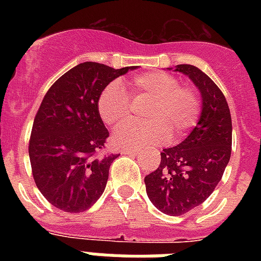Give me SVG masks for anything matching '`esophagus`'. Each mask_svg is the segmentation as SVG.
<instances>
[{"instance_id":"obj_1","label":"esophagus","mask_w":261,"mask_h":261,"mask_svg":"<svg viewBox=\"0 0 261 261\" xmlns=\"http://www.w3.org/2000/svg\"><path fill=\"white\" fill-rule=\"evenodd\" d=\"M123 154H133V155H137L139 154V151L137 150V149H124V150H122Z\"/></svg>"}]
</instances>
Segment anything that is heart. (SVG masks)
<instances>
[{
  "instance_id": "b5f03b06",
  "label": "heart",
  "mask_w": 261,
  "mask_h": 261,
  "mask_svg": "<svg viewBox=\"0 0 261 261\" xmlns=\"http://www.w3.org/2000/svg\"><path fill=\"white\" fill-rule=\"evenodd\" d=\"M134 97L150 101L145 111L147 122L130 123L114 135L119 147H145L163 143L167 138L176 142L196 124L200 100L192 88L180 87L178 80L164 71L137 75L127 84ZM98 114L110 127H119L130 118V100L122 84H108L97 100Z\"/></svg>"
}]
</instances>
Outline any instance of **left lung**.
I'll return each mask as SVG.
<instances>
[{
    "instance_id": "left-lung-1",
    "label": "left lung",
    "mask_w": 261,
    "mask_h": 261,
    "mask_svg": "<svg viewBox=\"0 0 261 261\" xmlns=\"http://www.w3.org/2000/svg\"><path fill=\"white\" fill-rule=\"evenodd\" d=\"M174 71L198 88L200 116L180 145L164 149L160 167L147 174L145 184L161 213L182 215L202 204L221 181L231 154V118L226 98L208 75L192 65H177Z\"/></svg>"
}]
</instances>
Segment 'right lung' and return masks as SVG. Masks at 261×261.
I'll list each match as a JSON object with an SVG mask.
<instances>
[{
	"label": "right lung",
	"mask_w": 261,
	"mask_h": 261,
	"mask_svg": "<svg viewBox=\"0 0 261 261\" xmlns=\"http://www.w3.org/2000/svg\"><path fill=\"white\" fill-rule=\"evenodd\" d=\"M135 69L80 63L59 77L43 98L28 151L36 187L59 210H88L106 190L118 154L97 155L110 135L97 100L108 84Z\"/></svg>",
	"instance_id": "obj_1"
}]
</instances>
